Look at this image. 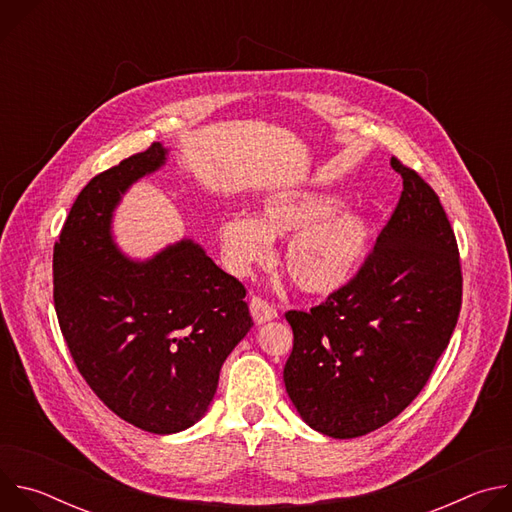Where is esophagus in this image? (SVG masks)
<instances>
[{"label": "esophagus", "instance_id": "esophagus-1", "mask_svg": "<svg viewBox=\"0 0 512 512\" xmlns=\"http://www.w3.org/2000/svg\"><path fill=\"white\" fill-rule=\"evenodd\" d=\"M249 310H251V316H253L257 326L277 318V310L271 304H267L265 300H261V298H253L251 304H249Z\"/></svg>", "mask_w": 512, "mask_h": 512}]
</instances>
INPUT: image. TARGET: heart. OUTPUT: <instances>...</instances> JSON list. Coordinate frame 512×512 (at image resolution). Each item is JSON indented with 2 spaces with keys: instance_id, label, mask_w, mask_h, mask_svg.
<instances>
[{
  "instance_id": "heart-1",
  "label": "heart",
  "mask_w": 512,
  "mask_h": 512,
  "mask_svg": "<svg viewBox=\"0 0 512 512\" xmlns=\"http://www.w3.org/2000/svg\"><path fill=\"white\" fill-rule=\"evenodd\" d=\"M342 206L336 194L281 190L261 202L257 218L227 214L216 227L225 267L249 275L271 261L273 241L287 239L283 267L291 283L308 296L336 294L358 275L373 245L369 216Z\"/></svg>"
}]
</instances>
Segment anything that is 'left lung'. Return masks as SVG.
Segmentation results:
<instances>
[{
    "label": "left lung",
    "mask_w": 512,
    "mask_h": 512,
    "mask_svg": "<svg viewBox=\"0 0 512 512\" xmlns=\"http://www.w3.org/2000/svg\"><path fill=\"white\" fill-rule=\"evenodd\" d=\"M403 192L358 275L294 330L283 381L300 417L350 440L395 419L425 387L462 306V271L444 206L423 178L391 160Z\"/></svg>",
    "instance_id": "1"
}]
</instances>
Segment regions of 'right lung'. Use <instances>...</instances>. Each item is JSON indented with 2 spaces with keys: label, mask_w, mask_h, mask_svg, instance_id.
Wrapping results in <instances>:
<instances>
[{
  "label": "right lung",
  "mask_w": 512,
  "mask_h": 512,
  "mask_svg": "<svg viewBox=\"0 0 512 512\" xmlns=\"http://www.w3.org/2000/svg\"><path fill=\"white\" fill-rule=\"evenodd\" d=\"M168 152L154 143L95 176L52 261L54 308L79 373L115 415L158 435L204 417L223 362L253 326L245 287L192 239L145 261L115 243V208Z\"/></svg>",
  "instance_id": "right-lung-1"
}]
</instances>
